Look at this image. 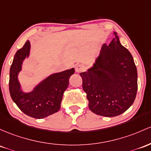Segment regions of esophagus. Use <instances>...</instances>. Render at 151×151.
Instances as JSON below:
<instances>
[{
    "label": "esophagus",
    "mask_w": 151,
    "mask_h": 151,
    "mask_svg": "<svg viewBox=\"0 0 151 151\" xmlns=\"http://www.w3.org/2000/svg\"><path fill=\"white\" fill-rule=\"evenodd\" d=\"M85 70V67L82 64H77L75 67V71L77 72H82Z\"/></svg>",
    "instance_id": "obj_1"
}]
</instances>
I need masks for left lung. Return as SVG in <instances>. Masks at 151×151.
Wrapping results in <instances>:
<instances>
[{"label": "left lung", "instance_id": "8db88e82", "mask_svg": "<svg viewBox=\"0 0 151 151\" xmlns=\"http://www.w3.org/2000/svg\"><path fill=\"white\" fill-rule=\"evenodd\" d=\"M109 45L103 44L93 67L80 73L89 108L104 117L125 112L133 103L137 72L131 54L120 44L117 33Z\"/></svg>", "mask_w": 151, "mask_h": 151}]
</instances>
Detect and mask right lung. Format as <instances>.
Here are the masks:
<instances>
[{
  "instance_id": "1",
  "label": "right lung",
  "mask_w": 151,
  "mask_h": 151,
  "mask_svg": "<svg viewBox=\"0 0 151 151\" xmlns=\"http://www.w3.org/2000/svg\"><path fill=\"white\" fill-rule=\"evenodd\" d=\"M30 47L29 41H27L15 54L10 69L9 91L12 100L24 113L34 118L41 119L59 110L63 94L74 69L51 74L32 92H24L18 80V74L21 70L23 61L29 57Z\"/></svg>"
}]
</instances>
